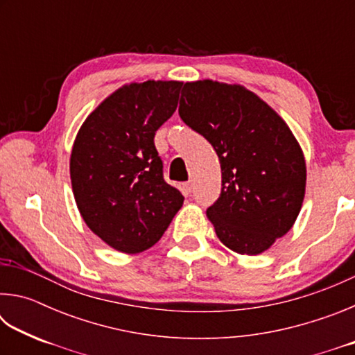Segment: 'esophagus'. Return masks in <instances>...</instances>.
Wrapping results in <instances>:
<instances>
[{"label": "esophagus", "mask_w": 355, "mask_h": 355, "mask_svg": "<svg viewBox=\"0 0 355 355\" xmlns=\"http://www.w3.org/2000/svg\"><path fill=\"white\" fill-rule=\"evenodd\" d=\"M183 189H184V192H186V196H189L192 191H194V182H192V180H189V182H186L184 184H183Z\"/></svg>", "instance_id": "34e87169"}]
</instances>
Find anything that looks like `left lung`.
<instances>
[{
  "label": "left lung",
  "mask_w": 355,
  "mask_h": 355,
  "mask_svg": "<svg viewBox=\"0 0 355 355\" xmlns=\"http://www.w3.org/2000/svg\"><path fill=\"white\" fill-rule=\"evenodd\" d=\"M178 114L219 156L222 189L207 216L220 243L248 255L271 248L305 194V159L291 130L248 89L209 80L184 84Z\"/></svg>",
  "instance_id": "obj_1"
}]
</instances>
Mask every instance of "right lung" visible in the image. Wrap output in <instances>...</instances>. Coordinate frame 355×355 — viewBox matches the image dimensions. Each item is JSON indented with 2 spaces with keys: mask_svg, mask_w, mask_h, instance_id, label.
<instances>
[{
  "mask_svg": "<svg viewBox=\"0 0 355 355\" xmlns=\"http://www.w3.org/2000/svg\"><path fill=\"white\" fill-rule=\"evenodd\" d=\"M178 81L131 83L110 95L78 131L70 178L87 227L119 252L159 241L184 197L166 183L155 133L177 110Z\"/></svg>",
  "mask_w": 355,
  "mask_h": 355,
  "instance_id": "1",
  "label": "right lung"
}]
</instances>
